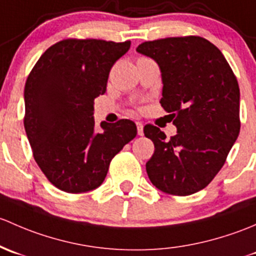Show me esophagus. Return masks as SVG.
<instances>
[{
	"label": "esophagus",
	"instance_id": "34e87169",
	"mask_svg": "<svg viewBox=\"0 0 256 256\" xmlns=\"http://www.w3.org/2000/svg\"><path fill=\"white\" fill-rule=\"evenodd\" d=\"M136 130H138V136H143V134H144V132H143V127H144L143 123H142V122H136Z\"/></svg>",
	"mask_w": 256,
	"mask_h": 256
}]
</instances>
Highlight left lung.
Segmentation results:
<instances>
[{
    "label": "left lung",
    "mask_w": 256,
    "mask_h": 256,
    "mask_svg": "<svg viewBox=\"0 0 256 256\" xmlns=\"http://www.w3.org/2000/svg\"><path fill=\"white\" fill-rule=\"evenodd\" d=\"M136 52L159 65L160 104L178 128L168 139L155 126L144 127L155 146L148 176L165 194L188 196L214 178L238 138V81L220 50L201 36L144 42Z\"/></svg>",
    "instance_id": "8db88e82"
}]
</instances>
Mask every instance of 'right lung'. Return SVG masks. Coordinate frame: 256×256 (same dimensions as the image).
Masks as SVG:
<instances>
[{
    "instance_id": "obj_1",
    "label": "right lung",
    "mask_w": 256,
    "mask_h": 256,
    "mask_svg": "<svg viewBox=\"0 0 256 256\" xmlns=\"http://www.w3.org/2000/svg\"><path fill=\"white\" fill-rule=\"evenodd\" d=\"M130 48L100 39H64L46 50L24 88V128L34 160L59 190L97 188L110 160L136 136V123L102 122L94 130V101L106 92L110 68Z\"/></svg>"
}]
</instances>
